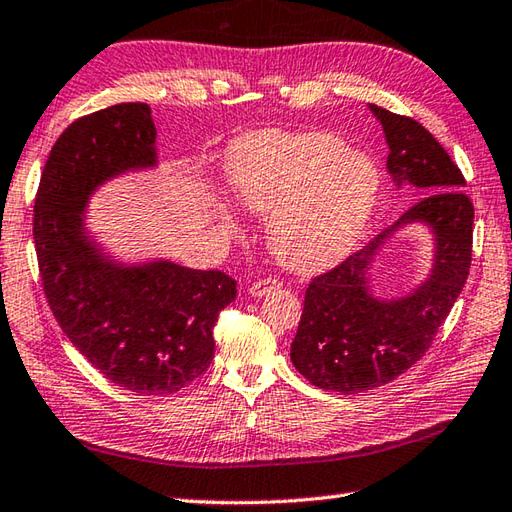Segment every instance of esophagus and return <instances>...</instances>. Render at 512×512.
<instances>
[{"label": "esophagus", "mask_w": 512, "mask_h": 512, "mask_svg": "<svg viewBox=\"0 0 512 512\" xmlns=\"http://www.w3.org/2000/svg\"><path fill=\"white\" fill-rule=\"evenodd\" d=\"M280 287V280L278 278H263V280H256L247 287V294L254 296V298H263L265 294H269L271 289H278Z\"/></svg>", "instance_id": "34e87169"}]
</instances>
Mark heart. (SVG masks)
Returning <instances> with one entry per match:
<instances>
[{"label": "heart", "instance_id": "heart-1", "mask_svg": "<svg viewBox=\"0 0 512 512\" xmlns=\"http://www.w3.org/2000/svg\"><path fill=\"white\" fill-rule=\"evenodd\" d=\"M229 187L269 216L271 252L294 271H318L347 256L378 201V170L327 132L260 130L227 156Z\"/></svg>", "mask_w": 512, "mask_h": 512}]
</instances>
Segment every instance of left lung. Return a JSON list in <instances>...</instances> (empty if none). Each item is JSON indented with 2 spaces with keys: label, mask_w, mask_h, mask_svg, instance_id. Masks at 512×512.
Instances as JSON below:
<instances>
[{
  "label": "left lung",
  "mask_w": 512,
  "mask_h": 512,
  "mask_svg": "<svg viewBox=\"0 0 512 512\" xmlns=\"http://www.w3.org/2000/svg\"><path fill=\"white\" fill-rule=\"evenodd\" d=\"M389 143L387 170L393 183L426 194L389 229L344 263L311 280L305 294L291 362L318 389L362 393L398 378L420 360L437 336L471 269L473 203L460 168L411 117L371 103ZM422 222L434 232L430 278L411 295L382 301L368 274L383 241L400 226Z\"/></svg>",
  "instance_id": "1"
}]
</instances>
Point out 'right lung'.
Listing matches in <instances>:
<instances>
[{"label":"right lung","instance_id":"right-lung-1","mask_svg":"<svg viewBox=\"0 0 512 512\" xmlns=\"http://www.w3.org/2000/svg\"><path fill=\"white\" fill-rule=\"evenodd\" d=\"M148 103H117L61 132L41 172L33 236L44 294L92 367L134 395H172L214 358L218 314L236 280L170 260L123 265L86 229L99 185L156 165Z\"/></svg>","mask_w":512,"mask_h":512}]
</instances>
